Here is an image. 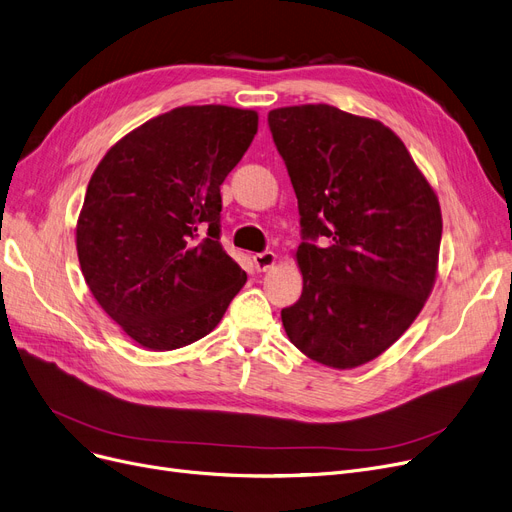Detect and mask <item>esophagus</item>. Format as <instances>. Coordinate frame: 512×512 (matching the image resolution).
Masks as SVG:
<instances>
[{
  "label": "esophagus",
  "instance_id": "34e87169",
  "mask_svg": "<svg viewBox=\"0 0 512 512\" xmlns=\"http://www.w3.org/2000/svg\"><path fill=\"white\" fill-rule=\"evenodd\" d=\"M276 253H272V251H263V253H257V255H253V263H255V268L259 270V272H265V270H270L272 265L276 263Z\"/></svg>",
  "mask_w": 512,
  "mask_h": 512
}]
</instances>
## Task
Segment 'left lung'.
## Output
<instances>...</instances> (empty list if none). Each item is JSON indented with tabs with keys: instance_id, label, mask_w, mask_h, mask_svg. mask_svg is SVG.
<instances>
[{
	"instance_id": "obj_1",
	"label": "left lung",
	"mask_w": 512,
	"mask_h": 512,
	"mask_svg": "<svg viewBox=\"0 0 512 512\" xmlns=\"http://www.w3.org/2000/svg\"><path fill=\"white\" fill-rule=\"evenodd\" d=\"M297 194L299 301L282 326L307 358L362 366L389 349L429 299L439 261L437 194L381 121L328 104L270 110ZM324 237L329 244H315Z\"/></svg>"
}]
</instances>
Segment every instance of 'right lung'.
Instances as JSON below:
<instances>
[{"label": "right lung", "mask_w": 512, "mask_h": 512, "mask_svg": "<svg viewBox=\"0 0 512 512\" xmlns=\"http://www.w3.org/2000/svg\"><path fill=\"white\" fill-rule=\"evenodd\" d=\"M257 123L255 110L180 106L129 131L98 163L77 219L79 265L138 345L171 351L203 339L247 282L219 242V186Z\"/></svg>", "instance_id": "1"}]
</instances>
